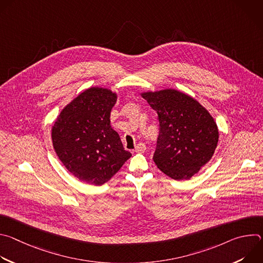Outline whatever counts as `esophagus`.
<instances>
[{
  "label": "esophagus",
  "instance_id": "34e87169",
  "mask_svg": "<svg viewBox=\"0 0 263 263\" xmlns=\"http://www.w3.org/2000/svg\"><path fill=\"white\" fill-rule=\"evenodd\" d=\"M145 149H146V145L143 142H139L135 147V152L136 153H144Z\"/></svg>",
  "mask_w": 263,
  "mask_h": 263
}]
</instances>
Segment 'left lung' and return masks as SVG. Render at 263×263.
I'll return each mask as SVG.
<instances>
[{
  "label": "left lung",
  "mask_w": 263,
  "mask_h": 263,
  "mask_svg": "<svg viewBox=\"0 0 263 263\" xmlns=\"http://www.w3.org/2000/svg\"><path fill=\"white\" fill-rule=\"evenodd\" d=\"M140 96L158 115L160 134L153 157L157 167L174 180L191 179L217 146L219 132L214 119L195 98L174 88Z\"/></svg>",
  "instance_id": "left-lung-1"
}]
</instances>
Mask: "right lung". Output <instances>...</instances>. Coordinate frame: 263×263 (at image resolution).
Listing matches in <instances>:
<instances>
[{
	"instance_id": "right-lung-1",
	"label": "right lung",
	"mask_w": 263,
	"mask_h": 263,
	"mask_svg": "<svg viewBox=\"0 0 263 263\" xmlns=\"http://www.w3.org/2000/svg\"><path fill=\"white\" fill-rule=\"evenodd\" d=\"M117 100L111 89L89 87L61 110L52 126L58 158L80 181L103 185L132 156L111 127L110 112Z\"/></svg>"
}]
</instances>
